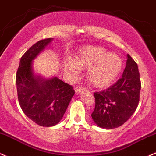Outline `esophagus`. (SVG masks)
<instances>
[{
	"mask_svg": "<svg viewBox=\"0 0 156 156\" xmlns=\"http://www.w3.org/2000/svg\"><path fill=\"white\" fill-rule=\"evenodd\" d=\"M83 90H85V88L82 86H80V85H78V86H77L76 87H75V92H76L77 93H80V92L83 91Z\"/></svg>",
	"mask_w": 156,
	"mask_h": 156,
	"instance_id": "34e87169",
	"label": "esophagus"
}]
</instances>
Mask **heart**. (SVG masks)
I'll list each match as a JSON object with an SVG mask.
<instances>
[{"label": "heart", "instance_id": "heart-1", "mask_svg": "<svg viewBox=\"0 0 156 156\" xmlns=\"http://www.w3.org/2000/svg\"><path fill=\"white\" fill-rule=\"evenodd\" d=\"M122 62L120 57L100 46H87L81 48L75 60L65 63V70L71 75H78L80 68L88 69L87 80L96 87L111 84L120 73Z\"/></svg>", "mask_w": 156, "mask_h": 156}]
</instances>
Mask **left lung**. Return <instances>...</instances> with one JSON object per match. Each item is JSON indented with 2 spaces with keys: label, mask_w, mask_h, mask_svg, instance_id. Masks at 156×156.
I'll return each mask as SVG.
<instances>
[{
  "label": "left lung",
  "mask_w": 156,
  "mask_h": 156,
  "mask_svg": "<svg viewBox=\"0 0 156 156\" xmlns=\"http://www.w3.org/2000/svg\"><path fill=\"white\" fill-rule=\"evenodd\" d=\"M141 88L136 62L127 55L122 76L105 90L96 92L95 108L91 114L99 127L112 129L124 124L137 109Z\"/></svg>",
  "instance_id": "8db88e82"
}]
</instances>
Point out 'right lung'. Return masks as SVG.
Listing matches in <instances>:
<instances>
[{
    "mask_svg": "<svg viewBox=\"0 0 156 156\" xmlns=\"http://www.w3.org/2000/svg\"><path fill=\"white\" fill-rule=\"evenodd\" d=\"M39 40L21 57L16 82L20 107L35 123L50 127L58 123L75 94L73 86L57 77L43 79L34 75L32 61L52 41Z\"/></svg>",
    "mask_w": 156,
    "mask_h": 156,
    "instance_id": "1",
    "label": "right lung"
}]
</instances>
